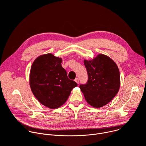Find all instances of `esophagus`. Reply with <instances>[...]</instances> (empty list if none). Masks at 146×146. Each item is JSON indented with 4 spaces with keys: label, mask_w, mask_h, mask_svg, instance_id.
Masks as SVG:
<instances>
[{
    "label": "esophagus",
    "mask_w": 146,
    "mask_h": 146,
    "mask_svg": "<svg viewBox=\"0 0 146 146\" xmlns=\"http://www.w3.org/2000/svg\"><path fill=\"white\" fill-rule=\"evenodd\" d=\"M75 82H76V84H79V79L78 78H76L75 80Z\"/></svg>",
    "instance_id": "obj_1"
}]
</instances>
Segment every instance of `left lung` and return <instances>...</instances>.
Instances as JSON below:
<instances>
[{"instance_id": "left-lung-1", "label": "left lung", "mask_w": 146, "mask_h": 146, "mask_svg": "<svg viewBox=\"0 0 146 146\" xmlns=\"http://www.w3.org/2000/svg\"><path fill=\"white\" fill-rule=\"evenodd\" d=\"M84 61L88 80L79 88L88 104L100 108L110 103L119 91L121 79L118 67L110 57L103 54Z\"/></svg>"}]
</instances>
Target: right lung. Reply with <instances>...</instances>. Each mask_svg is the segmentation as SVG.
Instances as JSON below:
<instances>
[{
    "label": "right lung",
    "instance_id": "1",
    "mask_svg": "<svg viewBox=\"0 0 146 146\" xmlns=\"http://www.w3.org/2000/svg\"><path fill=\"white\" fill-rule=\"evenodd\" d=\"M62 58L52 53L38 56L32 63L29 85L32 93L42 105L56 109L67 100L71 90L77 86L67 76L61 66Z\"/></svg>",
    "mask_w": 146,
    "mask_h": 146
}]
</instances>
